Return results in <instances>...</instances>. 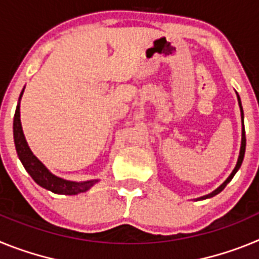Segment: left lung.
<instances>
[{
	"label": "left lung",
	"instance_id": "left-lung-1",
	"mask_svg": "<svg viewBox=\"0 0 259 259\" xmlns=\"http://www.w3.org/2000/svg\"><path fill=\"white\" fill-rule=\"evenodd\" d=\"M237 98H239V105H240V109H241V118H244V113H242V107H241V101H240V97L239 95H237ZM245 145H246V137H245V128H244V119H242V139H241V149H240V155H239V161H237V164L236 167H235V170L232 171V174H231L230 176H228V179L226 180V182L223 183V184L219 187L218 189H215L212 193L207 194V196H203V197H201V200H205V198H209V197H212V196H215V194H218L219 192L223 191L224 188H226V185L228 184V183L232 180V178L235 176V174L237 172V170L240 168V166H241L242 163V159H244V154H245Z\"/></svg>",
	"mask_w": 259,
	"mask_h": 259
}]
</instances>
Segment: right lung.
<instances>
[{
	"instance_id": "right-lung-1",
	"label": "right lung",
	"mask_w": 259,
	"mask_h": 259,
	"mask_svg": "<svg viewBox=\"0 0 259 259\" xmlns=\"http://www.w3.org/2000/svg\"><path fill=\"white\" fill-rule=\"evenodd\" d=\"M13 128L14 143H15V149H17L18 157H19L20 162L23 163L27 172L31 175L32 179L35 180L40 187L57 194H77L88 191L97 182V180H89V182L83 183L68 182V180L61 179V178H57L53 174H50L47 170V167L41 163L35 155L32 154L31 149L27 145V141L24 139V135H23L22 124H20L19 105H18L17 110H15Z\"/></svg>"
}]
</instances>
